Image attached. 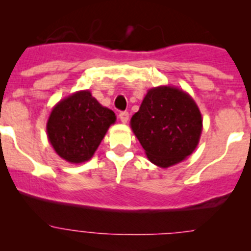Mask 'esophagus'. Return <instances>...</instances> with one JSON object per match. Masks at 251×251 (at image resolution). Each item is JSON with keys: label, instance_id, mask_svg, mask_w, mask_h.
I'll list each match as a JSON object with an SVG mask.
<instances>
[{"label": "esophagus", "instance_id": "esophagus-1", "mask_svg": "<svg viewBox=\"0 0 251 251\" xmlns=\"http://www.w3.org/2000/svg\"><path fill=\"white\" fill-rule=\"evenodd\" d=\"M119 119H120L121 123L126 124L128 121V119H130V114H128L127 111H121V113L119 114Z\"/></svg>", "mask_w": 251, "mask_h": 251}]
</instances>
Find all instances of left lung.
I'll return each instance as SVG.
<instances>
[{
  "instance_id": "left-lung-1",
  "label": "left lung",
  "mask_w": 251,
  "mask_h": 251,
  "mask_svg": "<svg viewBox=\"0 0 251 251\" xmlns=\"http://www.w3.org/2000/svg\"><path fill=\"white\" fill-rule=\"evenodd\" d=\"M130 125L151 163L168 169L196 151L203 119L188 93L175 86H159L148 90Z\"/></svg>"
}]
</instances>
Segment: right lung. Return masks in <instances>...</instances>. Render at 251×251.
<instances>
[{
	"label": "right lung",
	"instance_id": "1",
	"mask_svg": "<svg viewBox=\"0 0 251 251\" xmlns=\"http://www.w3.org/2000/svg\"><path fill=\"white\" fill-rule=\"evenodd\" d=\"M116 120L88 90L59 100L47 120V137L55 153L72 164L88 161Z\"/></svg>",
	"mask_w": 251,
	"mask_h": 251
}]
</instances>
